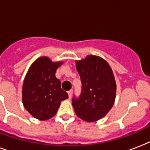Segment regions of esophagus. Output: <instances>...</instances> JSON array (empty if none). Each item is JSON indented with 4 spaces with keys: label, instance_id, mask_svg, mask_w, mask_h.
I'll return each mask as SVG.
<instances>
[{
    "label": "esophagus",
    "instance_id": "1",
    "mask_svg": "<svg viewBox=\"0 0 150 150\" xmlns=\"http://www.w3.org/2000/svg\"><path fill=\"white\" fill-rule=\"evenodd\" d=\"M68 95H69V98H71L72 95H73V90H69L68 91Z\"/></svg>",
    "mask_w": 150,
    "mask_h": 150
}]
</instances>
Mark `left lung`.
<instances>
[{"label": "left lung", "instance_id": "obj_1", "mask_svg": "<svg viewBox=\"0 0 150 150\" xmlns=\"http://www.w3.org/2000/svg\"><path fill=\"white\" fill-rule=\"evenodd\" d=\"M76 69L82 85L80 96L72 98V105L80 118L93 122L104 117L114 103V76L107 62L95 55L77 61Z\"/></svg>", "mask_w": 150, "mask_h": 150}]
</instances>
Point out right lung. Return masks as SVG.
<instances>
[{
    "mask_svg": "<svg viewBox=\"0 0 150 150\" xmlns=\"http://www.w3.org/2000/svg\"><path fill=\"white\" fill-rule=\"evenodd\" d=\"M61 64L42 57L33 62L25 76L23 86V105L35 118L45 120L54 116L60 103L69 97L55 77V71Z\"/></svg>",
    "mask_w": 150,
    "mask_h": 150,
    "instance_id": "1",
    "label": "right lung"
}]
</instances>
